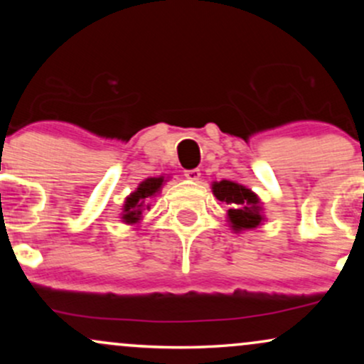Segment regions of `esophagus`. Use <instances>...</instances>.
Here are the masks:
<instances>
[{"label": "esophagus", "mask_w": 364, "mask_h": 364, "mask_svg": "<svg viewBox=\"0 0 364 364\" xmlns=\"http://www.w3.org/2000/svg\"><path fill=\"white\" fill-rule=\"evenodd\" d=\"M200 176H202L200 169H186L185 171V178L190 179V181H198Z\"/></svg>", "instance_id": "esophagus-1"}]
</instances>
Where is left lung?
Here are the masks:
<instances>
[{
	"instance_id": "obj_1",
	"label": "left lung",
	"mask_w": 364,
	"mask_h": 364,
	"mask_svg": "<svg viewBox=\"0 0 364 364\" xmlns=\"http://www.w3.org/2000/svg\"><path fill=\"white\" fill-rule=\"evenodd\" d=\"M212 193L229 207L228 223L235 232L252 231L265 220L260 198L241 183L223 179L212 183Z\"/></svg>"
}]
</instances>
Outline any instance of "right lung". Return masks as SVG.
Segmentation results:
<instances>
[{"mask_svg": "<svg viewBox=\"0 0 364 364\" xmlns=\"http://www.w3.org/2000/svg\"><path fill=\"white\" fill-rule=\"evenodd\" d=\"M169 176L144 179L139 188L124 198L123 212H121V223L139 228V224L144 220V212L150 210V198L161 193L162 186L166 185Z\"/></svg>", "mask_w": 364, "mask_h": 364, "instance_id": "obj_1", "label": "right lung"}]
</instances>
